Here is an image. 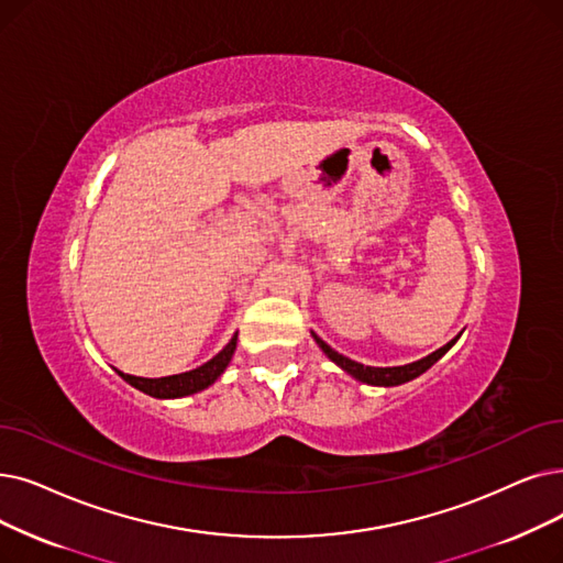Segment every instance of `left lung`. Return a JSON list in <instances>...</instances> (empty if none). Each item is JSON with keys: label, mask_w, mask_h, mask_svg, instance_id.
<instances>
[{"label": "left lung", "mask_w": 563, "mask_h": 563, "mask_svg": "<svg viewBox=\"0 0 563 563\" xmlns=\"http://www.w3.org/2000/svg\"><path fill=\"white\" fill-rule=\"evenodd\" d=\"M310 335L314 338L317 345H320V350L338 365V368H342L347 375H352L354 379H358V382H363V384H371V386H398V384L417 379V377L423 375L428 368H432V365L455 345L457 338H460L462 333H457L451 342H446L444 347H439L437 352L428 354L426 358H419V361L407 363V365H394V368H373V365L356 363V361H352V358H347V356L338 354L335 350H331V347L327 345V342H324L320 335H317V333L310 331Z\"/></svg>", "instance_id": "8db88e82"}]
</instances>
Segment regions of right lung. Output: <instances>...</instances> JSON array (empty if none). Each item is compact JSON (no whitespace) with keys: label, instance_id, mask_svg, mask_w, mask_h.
<instances>
[{"label":"right lung","instance_id":"right-lung-1","mask_svg":"<svg viewBox=\"0 0 563 563\" xmlns=\"http://www.w3.org/2000/svg\"><path fill=\"white\" fill-rule=\"evenodd\" d=\"M236 335H239V333H234L232 340L228 342V345H225L221 352H218L211 361L202 363L200 368L181 373V375L146 379V377L126 375V373H121V371H117V373L121 375V379L129 382L131 386H135L137 390H142V394L152 396V398L167 400V398L192 396V394H198V390L209 388L218 377H221V375L225 373V368H228L232 356H234V350H236Z\"/></svg>","mask_w":563,"mask_h":563}]
</instances>
